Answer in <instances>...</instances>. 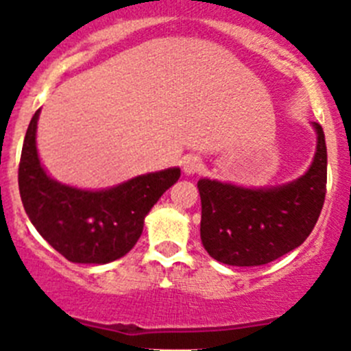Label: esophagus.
Returning <instances> with one entry per match:
<instances>
[{
    "instance_id": "esophagus-1",
    "label": "esophagus",
    "mask_w": 351,
    "mask_h": 351,
    "mask_svg": "<svg viewBox=\"0 0 351 351\" xmlns=\"http://www.w3.org/2000/svg\"><path fill=\"white\" fill-rule=\"evenodd\" d=\"M182 168H183V173H185L186 176H192V175H195L197 171H201L202 160L199 159L197 156H186V157H183Z\"/></svg>"
}]
</instances>
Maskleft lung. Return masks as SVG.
Instances as JSON below:
<instances>
[{"label": "left lung", "mask_w": 351, "mask_h": 351, "mask_svg": "<svg viewBox=\"0 0 351 351\" xmlns=\"http://www.w3.org/2000/svg\"><path fill=\"white\" fill-rule=\"evenodd\" d=\"M317 147L308 169L275 186H242L201 178V241L209 256L232 267H260L306 241L326 199L327 147L312 123Z\"/></svg>", "instance_id": "8db88e82"}]
</instances>
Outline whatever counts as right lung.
Masks as SVG:
<instances>
[{
    "label": "right lung",
    "mask_w": 351,
    "mask_h": 351,
    "mask_svg": "<svg viewBox=\"0 0 351 351\" xmlns=\"http://www.w3.org/2000/svg\"><path fill=\"white\" fill-rule=\"evenodd\" d=\"M41 109L29 123L19 166V191L29 220L72 263L106 265L131 251L160 195L178 182L180 168L147 173L119 185L88 191L48 175L36 145Z\"/></svg>",
    "instance_id": "right-lung-1"
}]
</instances>
